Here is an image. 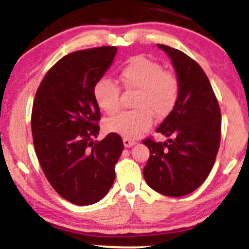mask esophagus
I'll return each mask as SVG.
<instances>
[{
	"label": "esophagus",
	"mask_w": 249,
	"mask_h": 249,
	"mask_svg": "<svg viewBox=\"0 0 249 249\" xmlns=\"http://www.w3.org/2000/svg\"><path fill=\"white\" fill-rule=\"evenodd\" d=\"M123 143H124V145L126 146V148H130V146L136 144V141L130 140V138H124V140H123Z\"/></svg>",
	"instance_id": "esophagus-1"
}]
</instances>
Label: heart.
Wrapping results in <instances>:
<instances>
[{
  "mask_svg": "<svg viewBox=\"0 0 249 249\" xmlns=\"http://www.w3.org/2000/svg\"><path fill=\"white\" fill-rule=\"evenodd\" d=\"M119 80L127 90H137L133 106L105 122V129L125 138H137L153 125V113L166 117L180 95V82L175 72L143 56L133 57L119 71ZM96 105L107 114L120 108V88L113 81L101 78L93 89Z\"/></svg>",
  "mask_w": 249,
  "mask_h": 249,
  "instance_id": "obj_1",
  "label": "heart"
}]
</instances>
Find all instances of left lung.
Segmentation results:
<instances>
[{"mask_svg": "<svg viewBox=\"0 0 249 249\" xmlns=\"http://www.w3.org/2000/svg\"><path fill=\"white\" fill-rule=\"evenodd\" d=\"M171 57L180 82V95L156 131L168 142L145 138L150 151L143 175L146 184L168 197L193 192L213 169L221 142V109L208 76L195 59L159 44Z\"/></svg>", "mask_w": 249, "mask_h": 249, "instance_id": "8db88e82", "label": "left lung"}]
</instances>
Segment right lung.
<instances>
[{
    "instance_id": "add662e5",
    "label": "right lung",
    "mask_w": 249,
    "mask_h": 249,
    "mask_svg": "<svg viewBox=\"0 0 249 249\" xmlns=\"http://www.w3.org/2000/svg\"><path fill=\"white\" fill-rule=\"evenodd\" d=\"M116 53V46H100L67 54L46 72L33 101L36 158L53 190L76 205H90L107 195L124 149L117 133L94 142L101 114L93 89Z\"/></svg>"
}]
</instances>
